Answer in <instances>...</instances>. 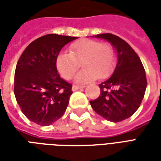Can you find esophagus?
I'll list each match as a JSON object with an SVG mask.
<instances>
[{
  "mask_svg": "<svg viewBox=\"0 0 161 161\" xmlns=\"http://www.w3.org/2000/svg\"><path fill=\"white\" fill-rule=\"evenodd\" d=\"M84 88V86H80V85H73L72 86V91H77V90H79V89H83Z\"/></svg>",
  "mask_w": 161,
  "mask_h": 161,
  "instance_id": "esophagus-1",
  "label": "esophagus"
}]
</instances>
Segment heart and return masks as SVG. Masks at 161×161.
Segmentation results:
<instances>
[{
	"mask_svg": "<svg viewBox=\"0 0 161 161\" xmlns=\"http://www.w3.org/2000/svg\"><path fill=\"white\" fill-rule=\"evenodd\" d=\"M69 51L70 53H59L55 59L57 70L64 79L70 78L81 61L84 69L75 76V81L79 84L89 83L98 76L104 78L113 70L115 53L109 45L102 44L96 40L84 39L72 43Z\"/></svg>",
	"mask_w": 161,
	"mask_h": 161,
	"instance_id": "1",
	"label": "heart"
}]
</instances>
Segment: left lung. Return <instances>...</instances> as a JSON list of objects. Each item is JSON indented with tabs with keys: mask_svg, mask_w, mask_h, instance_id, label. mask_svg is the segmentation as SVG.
Returning a JSON list of instances; mask_svg holds the SVG:
<instances>
[{
	"mask_svg": "<svg viewBox=\"0 0 161 161\" xmlns=\"http://www.w3.org/2000/svg\"><path fill=\"white\" fill-rule=\"evenodd\" d=\"M96 37L111 43L118 60L113 75L99 84V97L90 103L98 115L118 122L134 115L142 103L147 88L145 70L137 53L120 37L111 33Z\"/></svg>",
	"mask_w": 161,
	"mask_h": 161,
	"instance_id": "left-lung-1",
	"label": "left lung"
}]
</instances>
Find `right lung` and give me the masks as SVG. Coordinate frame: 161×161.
<instances>
[{"label":"right lung","mask_w":161,"mask_h":161,"mask_svg":"<svg viewBox=\"0 0 161 161\" xmlns=\"http://www.w3.org/2000/svg\"><path fill=\"white\" fill-rule=\"evenodd\" d=\"M76 39L46 34L30 43L19 57L14 92L23 114L36 124H52L66 110L72 85L60 77L55 59L64 46Z\"/></svg>","instance_id":"right-lung-1"}]
</instances>
